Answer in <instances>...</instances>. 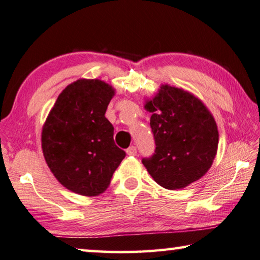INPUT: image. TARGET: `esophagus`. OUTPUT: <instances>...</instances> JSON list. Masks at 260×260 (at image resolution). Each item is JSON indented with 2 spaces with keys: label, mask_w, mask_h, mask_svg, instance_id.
I'll return each mask as SVG.
<instances>
[{
  "label": "esophagus",
  "mask_w": 260,
  "mask_h": 260,
  "mask_svg": "<svg viewBox=\"0 0 260 260\" xmlns=\"http://www.w3.org/2000/svg\"><path fill=\"white\" fill-rule=\"evenodd\" d=\"M126 152H127V155H129V156H135L137 155V147L131 146L128 149L126 150Z\"/></svg>",
  "instance_id": "1"
}]
</instances>
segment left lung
<instances>
[{"label": "left lung", "mask_w": 260, "mask_h": 260, "mask_svg": "<svg viewBox=\"0 0 260 260\" xmlns=\"http://www.w3.org/2000/svg\"><path fill=\"white\" fill-rule=\"evenodd\" d=\"M145 109L151 112L155 152L142 158L147 171L168 189L186 187L200 179L215 158L219 132L199 98L183 89L160 86Z\"/></svg>", "instance_id": "8db88e82"}]
</instances>
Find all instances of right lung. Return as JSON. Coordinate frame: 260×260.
Listing matches in <instances>:
<instances>
[{"instance_id":"1","label":"right lung","mask_w":260,"mask_h":260,"mask_svg":"<svg viewBox=\"0 0 260 260\" xmlns=\"http://www.w3.org/2000/svg\"><path fill=\"white\" fill-rule=\"evenodd\" d=\"M114 89L101 80H77L59 94L44 123L41 148L48 168L66 188L94 197L110 185L126 152L105 118Z\"/></svg>"}]
</instances>
